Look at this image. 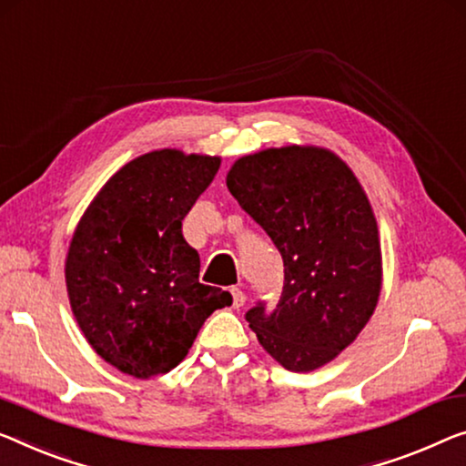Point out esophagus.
<instances>
[{
  "label": "esophagus",
  "instance_id": "esophagus-1",
  "mask_svg": "<svg viewBox=\"0 0 466 466\" xmlns=\"http://www.w3.org/2000/svg\"><path fill=\"white\" fill-rule=\"evenodd\" d=\"M230 293H232V303H234V308H242V305H245V301H247L245 290H240V289H232Z\"/></svg>",
  "mask_w": 466,
  "mask_h": 466
}]
</instances>
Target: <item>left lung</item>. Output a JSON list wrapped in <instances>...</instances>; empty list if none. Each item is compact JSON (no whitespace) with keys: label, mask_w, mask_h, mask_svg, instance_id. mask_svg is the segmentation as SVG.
Listing matches in <instances>:
<instances>
[{"label":"left lung","mask_w":466,"mask_h":466,"mask_svg":"<svg viewBox=\"0 0 466 466\" xmlns=\"http://www.w3.org/2000/svg\"><path fill=\"white\" fill-rule=\"evenodd\" d=\"M228 190L272 238L284 287L272 311L247 322L293 372L316 370L356 341L380 295L379 228L358 177L335 152L284 146L238 158Z\"/></svg>","instance_id":"1"}]
</instances>
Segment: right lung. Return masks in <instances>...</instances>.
<instances>
[{"instance_id": "right-lung-1", "label": "right lung", "mask_w": 466, "mask_h": 466, "mask_svg": "<svg viewBox=\"0 0 466 466\" xmlns=\"http://www.w3.org/2000/svg\"><path fill=\"white\" fill-rule=\"evenodd\" d=\"M219 157L163 148L129 161L96 194L66 255V290L94 351L129 377L176 368L228 290L198 282L182 221L213 182Z\"/></svg>"}]
</instances>
